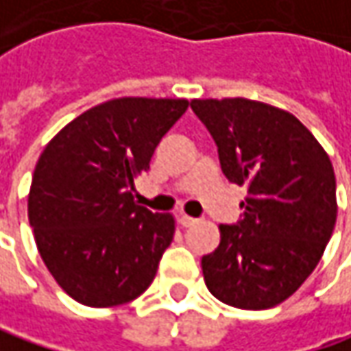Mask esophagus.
I'll list each match as a JSON object with an SVG mask.
<instances>
[{"label": "esophagus", "instance_id": "obj_1", "mask_svg": "<svg viewBox=\"0 0 351 351\" xmlns=\"http://www.w3.org/2000/svg\"><path fill=\"white\" fill-rule=\"evenodd\" d=\"M178 221H180V226H184V228H191V226H194V223H198L196 218L186 216V214H180V216H178Z\"/></svg>", "mask_w": 351, "mask_h": 351}]
</instances>
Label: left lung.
<instances>
[{"label": "left lung", "mask_w": 351, "mask_h": 351, "mask_svg": "<svg viewBox=\"0 0 351 351\" xmlns=\"http://www.w3.org/2000/svg\"><path fill=\"white\" fill-rule=\"evenodd\" d=\"M212 133L221 171L245 184L243 218L220 226L202 257L208 291L236 308L265 311L297 293L332 237L336 176L324 147L297 117L245 98L192 99Z\"/></svg>", "instance_id": "left-lung-1"}]
</instances>
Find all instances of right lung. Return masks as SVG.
Instances as JSON below:
<instances>
[{
    "label": "right lung",
    "mask_w": 351,
    "mask_h": 351,
    "mask_svg": "<svg viewBox=\"0 0 351 351\" xmlns=\"http://www.w3.org/2000/svg\"><path fill=\"white\" fill-rule=\"evenodd\" d=\"M184 98H114L74 117L37 160L27 198L37 250L76 302L106 308L135 300L175 236L173 214L133 200Z\"/></svg>",
    "instance_id": "obj_1"
}]
</instances>
